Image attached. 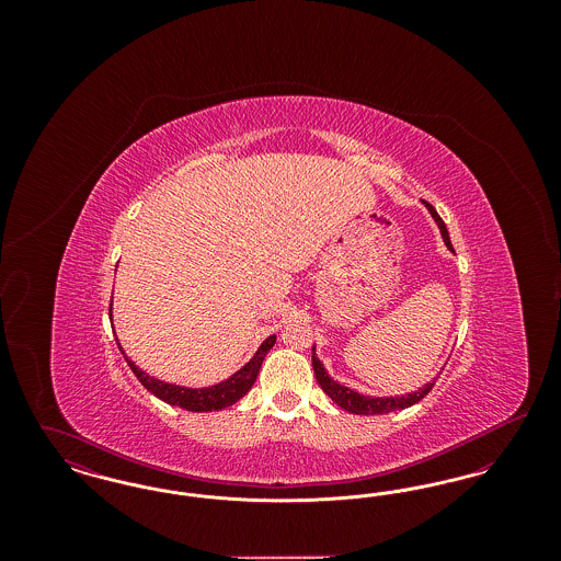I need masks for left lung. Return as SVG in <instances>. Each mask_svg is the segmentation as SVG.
Wrapping results in <instances>:
<instances>
[{
    "mask_svg": "<svg viewBox=\"0 0 561 561\" xmlns=\"http://www.w3.org/2000/svg\"><path fill=\"white\" fill-rule=\"evenodd\" d=\"M425 206H427L431 216L435 218V222H437V227H439V231H442L444 243L454 252L453 241H450V236H448V229H446L444 220L439 218V214L435 213V208H433L431 204L425 202ZM311 362H313L316 378H318L323 393H325L330 400L334 401L336 405H341L343 410L351 412V414H387V412H393V410L410 408V405H414L416 401L423 400L428 391L433 389V385H435V380H433V382L425 385L423 389H419L416 393H408V396H401V398H370V396H359V393H355L353 389L343 387V385H339L336 380H332V378L328 376V373L323 370V364H321L320 359H318V355H316V347H313Z\"/></svg>",
    "mask_w": 561,
    "mask_h": 561,
    "instance_id": "obj_1",
    "label": "left lung"
}]
</instances>
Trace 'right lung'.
Segmentation results:
<instances>
[{
    "mask_svg": "<svg viewBox=\"0 0 561 561\" xmlns=\"http://www.w3.org/2000/svg\"><path fill=\"white\" fill-rule=\"evenodd\" d=\"M108 316H111V307H108ZM273 345H275V336H268L267 341L256 351V355L241 370L233 374L231 378H227V380H222V382H218L214 387H206V389H187V387L161 382L158 378L138 370L134 366V362H130L128 357H126V362L133 368L136 378L140 380V385L147 391H151L156 398H160L161 401H165L170 405L185 408V410H191V412H213V410H222L227 405H233L236 401L241 400L252 389V385H254V380L259 376V370L263 366V359H265L268 348L273 347ZM119 351L124 353V348L119 347Z\"/></svg>",
    "mask_w": 561,
    "mask_h": 561,
    "instance_id": "1",
    "label": "right lung"
}]
</instances>
